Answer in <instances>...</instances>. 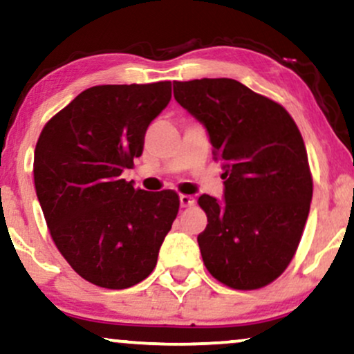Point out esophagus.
Here are the masks:
<instances>
[{
  "label": "esophagus",
  "instance_id": "34e87169",
  "mask_svg": "<svg viewBox=\"0 0 354 354\" xmlns=\"http://www.w3.org/2000/svg\"><path fill=\"white\" fill-rule=\"evenodd\" d=\"M180 203H181V207H191V206H194L196 199L189 194H181L180 196Z\"/></svg>",
  "mask_w": 354,
  "mask_h": 354
}]
</instances>
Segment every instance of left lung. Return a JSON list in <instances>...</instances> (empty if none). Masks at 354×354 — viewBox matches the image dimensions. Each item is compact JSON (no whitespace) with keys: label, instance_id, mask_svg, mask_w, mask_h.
<instances>
[{"label":"left lung","instance_id":"obj_1","mask_svg":"<svg viewBox=\"0 0 354 354\" xmlns=\"http://www.w3.org/2000/svg\"><path fill=\"white\" fill-rule=\"evenodd\" d=\"M174 99L204 123L221 161L224 201L199 196L198 236L209 274L234 290H257L292 262L308 218L313 178L290 113L234 79L173 82Z\"/></svg>","mask_w":354,"mask_h":354}]
</instances>
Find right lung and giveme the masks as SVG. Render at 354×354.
<instances>
[{
	"label": "right lung",
	"instance_id": "1",
	"mask_svg": "<svg viewBox=\"0 0 354 354\" xmlns=\"http://www.w3.org/2000/svg\"><path fill=\"white\" fill-rule=\"evenodd\" d=\"M171 99V82L95 85L42 129L34 186L62 257L97 287L147 279L180 211L173 189H135L120 178L143 151L145 131Z\"/></svg>",
	"mask_w": 354,
	"mask_h": 354
}]
</instances>
